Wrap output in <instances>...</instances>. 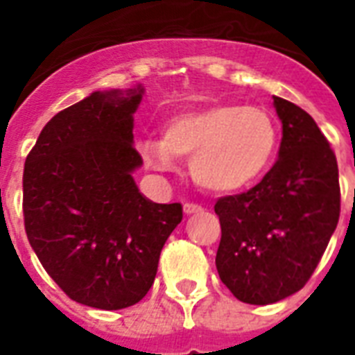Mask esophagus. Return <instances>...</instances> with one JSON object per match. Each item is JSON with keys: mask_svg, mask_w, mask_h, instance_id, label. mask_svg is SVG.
<instances>
[{"mask_svg": "<svg viewBox=\"0 0 355 355\" xmlns=\"http://www.w3.org/2000/svg\"><path fill=\"white\" fill-rule=\"evenodd\" d=\"M199 211H202V206L200 205H195V202H186L184 205V214H199Z\"/></svg>", "mask_w": 355, "mask_h": 355, "instance_id": "34e87169", "label": "esophagus"}]
</instances>
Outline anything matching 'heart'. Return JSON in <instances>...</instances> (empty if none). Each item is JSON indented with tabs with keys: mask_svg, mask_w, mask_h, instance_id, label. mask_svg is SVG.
I'll use <instances>...</instances> for the list:
<instances>
[{
	"mask_svg": "<svg viewBox=\"0 0 355 355\" xmlns=\"http://www.w3.org/2000/svg\"><path fill=\"white\" fill-rule=\"evenodd\" d=\"M276 145L278 127L270 112L221 103L175 114L164 125L162 139H139L138 150L155 171H169L177 158L191 156L195 182L216 193H234L263 177Z\"/></svg>",
	"mask_w": 355,
	"mask_h": 355,
	"instance_id": "1",
	"label": "heart"
}]
</instances>
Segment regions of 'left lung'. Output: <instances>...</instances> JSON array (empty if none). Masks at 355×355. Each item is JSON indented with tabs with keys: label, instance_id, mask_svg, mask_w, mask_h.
I'll list each match as a JSON object with an SVG mask.
<instances>
[{
	"label": "left lung",
	"instance_id": "left-lung-1",
	"mask_svg": "<svg viewBox=\"0 0 355 355\" xmlns=\"http://www.w3.org/2000/svg\"><path fill=\"white\" fill-rule=\"evenodd\" d=\"M278 160L254 188L221 197L219 278L237 300L275 304L300 291L317 269L341 211L337 158L306 110L275 97Z\"/></svg>",
	"mask_w": 355,
	"mask_h": 355
}]
</instances>
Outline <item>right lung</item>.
Here are the masks:
<instances>
[{"label":"right lung","mask_w":355,"mask_h":355,"mask_svg":"<svg viewBox=\"0 0 355 355\" xmlns=\"http://www.w3.org/2000/svg\"><path fill=\"white\" fill-rule=\"evenodd\" d=\"M144 86L94 92L42 128L24 167L27 239L71 300L123 309L147 295L182 205L139 193L134 118Z\"/></svg>","instance_id":"right-lung-1"}]
</instances>
